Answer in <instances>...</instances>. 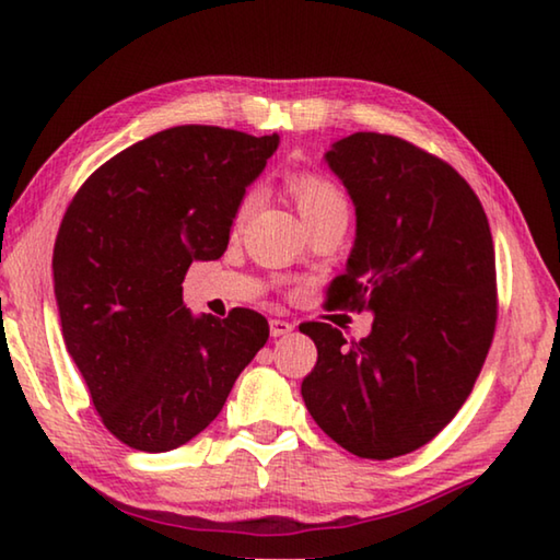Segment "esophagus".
Listing matches in <instances>:
<instances>
[{
	"label": "esophagus",
	"instance_id": "34e87169",
	"mask_svg": "<svg viewBox=\"0 0 560 560\" xmlns=\"http://www.w3.org/2000/svg\"><path fill=\"white\" fill-rule=\"evenodd\" d=\"M269 330H271V338H283V335H289L293 330V325L289 320L271 318L269 320Z\"/></svg>",
	"mask_w": 560,
	"mask_h": 560
}]
</instances>
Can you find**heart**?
I'll return each instance as SVG.
<instances>
[{
	"instance_id": "1",
	"label": "heart",
	"mask_w": 560,
	"mask_h": 560,
	"mask_svg": "<svg viewBox=\"0 0 560 560\" xmlns=\"http://www.w3.org/2000/svg\"><path fill=\"white\" fill-rule=\"evenodd\" d=\"M287 186L308 225L330 215H348V196H345V190L328 174H320V171H296V174L287 178ZM257 202L259 190L249 188L237 202L232 225H245L252 218V212L257 210Z\"/></svg>"
}]
</instances>
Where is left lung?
Here are the masks:
<instances>
[{
  "mask_svg": "<svg viewBox=\"0 0 560 560\" xmlns=\"http://www.w3.org/2000/svg\"><path fill=\"white\" fill-rule=\"evenodd\" d=\"M325 161L358 215L328 301L374 320L362 340L303 323L318 362L301 394L345 451L389 460L433 441L482 370L497 325L492 232L467 180L411 141L354 131Z\"/></svg>",
  "mask_w": 560,
  "mask_h": 560,
  "instance_id": "left-lung-1",
  "label": "left lung"
}]
</instances>
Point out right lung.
Masks as SVG:
<instances>
[{"mask_svg":"<svg viewBox=\"0 0 560 560\" xmlns=\"http://www.w3.org/2000/svg\"><path fill=\"white\" fill-rule=\"evenodd\" d=\"M277 147V135L171 127L105 161L70 200L54 247L60 328L129 448L196 439L269 338L257 311L190 315L180 283L192 259L228 249L237 202Z\"/></svg>","mask_w":560,"mask_h":560,"instance_id":"add662e5","label":"right lung"}]
</instances>
